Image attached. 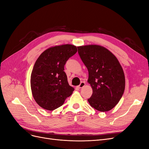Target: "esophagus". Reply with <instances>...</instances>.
I'll use <instances>...</instances> for the list:
<instances>
[{"mask_svg":"<svg viewBox=\"0 0 149 149\" xmlns=\"http://www.w3.org/2000/svg\"><path fill=\"white\" fill-rule=\"evenodd\" d=\"M85 84H86V83H85L84 82H83H83H81V83H80V84L78 86V88L79 89H80V88H82L83 87H84V86Z\"/></svg>","mask_w":149,"mask_h":149,"instance_id":"obj_1","label":"esophagus"}]
</instances>
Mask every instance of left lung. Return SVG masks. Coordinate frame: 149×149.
Returning a JSON list of instances; mask_svg holds the SVG:
<instances>
[{"mask_svg": "<svg viewBox=\"0 0 149 149\" xmlns=\"http://www.w3.org/2000/svg\"><path fill=\"white\" fill-rule=\"evenodd\" d=\"M79 55L89 73L93 94L88 101L94 109L109 111L119 102L125 89V76L118 60L97 45L78 47Z\"/></svg>", "mask_w": 149, "mask_h": 149, "instance_id": "obj_1", "label": "left lung"}]
</instances>
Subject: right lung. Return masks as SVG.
I'll return each mask as SVG.
<instances>
[{"mask_svg":"<svg viewBox=\"0 0 149 149\" xmlns=\"http://www.w3.org/2000/svg\"><path fill=\"white\" fill-rule=\"evenodd\" d=\"M76 52V46L61 45L48 48L36 61L31 74V89L36 102L43 109H56L73 93L74 89L68 82L64 66Z\"/></svg>","mask_w":149,"mask_h":149,"instance_id":"add662e5","label":"right lung"}]
</instances>
